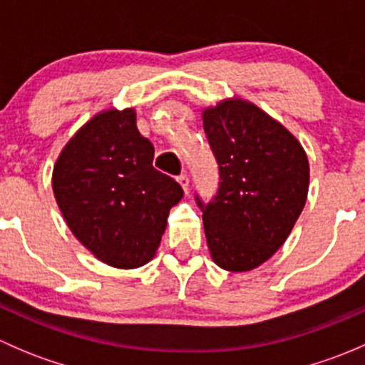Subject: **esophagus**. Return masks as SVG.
<instances>
[{
	"label": "esophagus",
	"instance_id": "obj_1",
	"mask_svg": "<svg viewBox=\"0 0 365 365\" xmlns=\"http://www.w3.org/2000/svg\"><path fill=\"white\" fill-rule=\"evenodd\" d=\"M176 180H178V183H180V185H182L183 192H185V194L189 192V176H187V175H180Z\"/></svg>",
	"mask_w": 365,
	"mask_h": 365
}]
</instances>
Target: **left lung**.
I'll return each mask as SVG.
<instances>
[{
	"instance_id": "left-lung-1",
	"label": "left lung",
	"mask_w": 365,
	"mask_h": 365,
	"mask_svg": "<svg viewBox=\"0 0 365 365\" xmlns=\"http://www.w3.org/2000/svg\"><path fill=\"white\" fill-rule=\"evenodd\" d=\"M219 164V189L203 203L210 254L220 268L247 272L292 233L309 190V160L295 135L251 102L233 98L203 111Z\"/></svg>"
}]
</instances>
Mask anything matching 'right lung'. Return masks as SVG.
Masks as SVG:
<instances>
[{"instance_id": "obj_1", "label": "right lung", "mask_w": 365, "mask_h": 365, "mask_svg": "<svg viewBox=\"0 0 365 365\" xmlns=\"http://www.w3.org/2000/svg\"><path fill=\"white\" fill-rule=\"evenodd\" d=\"M153 145L139 134L134 109L98 113L58 157L53 190L73 237L97 259L138 268L159 249L178 182L152 165Z\"/></svg>"}]
</instances>
